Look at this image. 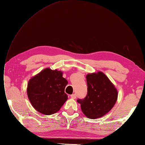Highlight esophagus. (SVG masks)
<instances>
[{"label":"esophagus","mask_w":145,"mask_h":145,"mask_svg":"<svg viewBox=\"0 0 145 145\" xmlns=\"http://www.w3.org/2000/svg\"><path fill=\"white\" fill-rule=\"evenodd\" d=\"M71 97L72 98V99H76V94H73L72 95H71Z\"/></svg>","instance_id":"esophagus-1"}]
</instances>
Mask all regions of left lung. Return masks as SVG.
Returning a JSON list of instances; mask_svg holds the SVG:
<instances>
[{
    "label": "left lung",
    "mask_w": 145,
    "mask_h": 145,
    "mask_svg": "<svg viewBox=\"0 0 145 145\" xmlns=\"http://www.w3.org/2000/svg\"><path fill=\"white\" fill-rule=\"evenodd\" d=\"M87 95L83 99H78L82 113L87 118H101L113 108L118 99V91L109 78L101 71L88 73L86 76Z\"/></svg>",
    "instance_id": "obj_1"
}]
</instances>
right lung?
<instances>
[{
	"instance_id": "add662e5",
	"label": "right lung",
	"mask_w": 145,
	"mask_h": 145,
	"mask_svg": "<svg viewBox=\"0 0 145 145\" xmlns=\"http://www.w3.org/2000/svg\"><path fill=\"white\" fill-rule=\"evenodd\" d=\"M67 81L63 72L46 68L32 77L27 83V95L32 106L44 115L58 112L68 96L64 93Z\"/></svg>"
}]
</instances>
